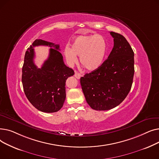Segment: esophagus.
Listing matches in <instances>:
<instances>
[{
  "instance_id": "34e87169",
  "label": "esophagus",
  "mask_w": 159,
  "mask_h": 159,
  "mask_svg": "<svg viewBox=\"0 0 159 159\" xmlns=\"http://www.w3.org/2000/svg\"><path fill=\"white\" fill-rule=\"evenodd\" d=\"M81 76H82V75H81V74L80 73H79L77 71H75V77H76L77 79H80Z\"/></svg>"
}]
</instances>
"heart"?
Here are the masks:
<instances>
[{
	"label": "heart",
	"instance_id": "b5f03b06",
	"mask_svg": "<svg viewBox=\"0 0 159 159\" xmlns=\"http://www.w3.org/2000/svg\"><path fill=\"white\" fill-rule=\"evenodd\" d=\"M107 44L104 37L96 34L79 35L74 38L70 48L66 47L64 53L70 64L77 62L80 55V63L90 71H94L102 65L107 53Z\"/></svg>",
	"mask_w": 159,
	"mask_h": 159
}]
</instances>
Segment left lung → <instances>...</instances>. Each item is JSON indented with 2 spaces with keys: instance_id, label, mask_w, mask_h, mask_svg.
<instances>
[{
  "instance_id": "8db88e82",
  "label": "left lung",
  "mask_w": 159,
  "mask_h": 159,
  "mask_svg": "<svg viewBox=\"0 0 159 159\" xmlns=\"http://www.w3.org/2000/svg\"><path fill=\"white\" fill-rule=\"evenodd\" d=\"M114 46L101 68L80 78L87 103L97 111L119 106L131 88L134 75V52L127 40L111 31Z\"/></svg>"
}]
</instances>
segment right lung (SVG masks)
<instances>
[{
  "instance_id": "obj_1",
  "label": "right lung",
  "mask_w": 159,
  "mask_h": 159,
  "mask_svg": "<svg viewBox=\"0 0 159 159\" xmlns=\"http://www.w3.org/2000/svg\"><path fill=\"white\" fill-rule=\"evenodd\" d=\"M47 45L51 48L48 59L41 68L34 64L33 48ZM58 44L36 39L27 49L22 67V82L24 93L35 108L45 113L59 111L66 98V81L74 71L64 64Z\"/></svg>"
}]
</instances>
